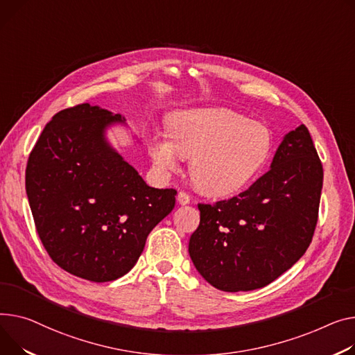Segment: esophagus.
Returning a JSON list of instances; mask_svg holds the SVG:
<instances>
[{"mask_svg": "<svg viewBox=\"0 0 355 355\" xmlns=\"http://www.w3.org/2000/svg\"><path fill=\"white\" fill-rule=\"evenodd\" d=\"M177 198H178V202H180L181 205H187V204H190V202H191V197H190V194L185 193V191H180Z\"/></svg>", "mask_w": 355, "mask_h": 355, "instance_id": "1", "label": "esophagus"}]
</instances>
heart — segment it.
<instances>
[{
	"label": "heart",
	"instance_id": "1",
	"mask_svg": "<svg viewBox=\"0 0 355 355\" xmlns=\"http://www.w3.org/2000/svg\"><path fill=\"white\" fill-rule=\"evenodd\" d=\"M168 131L171 141L162 135L150 141L154 162L171 170L177 165V153L191 157V178L209 196L240 191L261 173L272 153L270 128L230 110L175 112Z\"/></svg>",
	"mask_w": 355,
	"mask_h": 355
}]
</instances>
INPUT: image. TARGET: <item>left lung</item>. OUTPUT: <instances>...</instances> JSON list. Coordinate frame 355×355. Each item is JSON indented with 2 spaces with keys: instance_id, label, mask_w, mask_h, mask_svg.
<instances>
[{
  "instance_id": "obj_1",
  "label": "left lung",
  "mask_w": 355,
  "mask_h": 355,
  "mask_svg": "<svg viewBox=\"0 0 355 355\" xmlns=\"http://www.w3.org/2000/svg\"><path fill=\"white\" fill-rule=\"evenodd\" d=\"M322 178L313 138L301 124L248 190L198 204L200 225L188 244L198 272L227 293L263 288L284 274L311 244Z\"/></svg>"
}]
</instances>
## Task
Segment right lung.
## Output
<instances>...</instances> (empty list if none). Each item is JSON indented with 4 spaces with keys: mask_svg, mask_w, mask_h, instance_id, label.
Segmentation results:
<instances>
[{
    "mask_svg": "<svg viewBox=\"0 0 355 355\" xmlns=\"http://www.w3.org/2000/svg\"><path fill=\"white\" fill-rule=\"evenodd\" d=\"M120 114L80 104L57 112L30 153L26 190L38 237L76 277L107 282L127 274L177 190L146 184L104 138Z\"/></svg>",
    "mask_w": 355,
    "mask_h": 355,
    "instance_id": "1",
    "label": "right lung"
}]
</instances>
